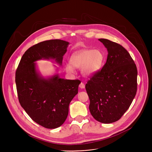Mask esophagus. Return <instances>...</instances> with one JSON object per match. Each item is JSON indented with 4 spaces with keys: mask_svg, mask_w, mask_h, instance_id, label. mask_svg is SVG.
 <instances>
[{
    "mask_svg": "<svg viewBox=\"0 0 152 152\" xmlns=\"http://www.w3.org/2000/svg\"><path fill=\"white\" fill-rule=\"evenodd\" d=\"M79 87H80V88H81V89H83V88H85V85H84V83H83V82H81V83H80V85H79Z\"/></svg>",
    "mask_w": 152,
    "mask_h": 152,
    "instance_id": "34e87169",
    "label": "esophagus"
}]
</instances>
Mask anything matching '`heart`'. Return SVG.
<instances>
[{
  "label": "heart",
  "mask_w": 152,
  "mask_h": 152,
  "mask_svg": "<svg viewBox=\"0 0 152 152\" xmlns=\"http://www.w3.org/2000/svg\"><path fill=\"white\" fill-rule=\"evenodd\" d=\"M105 56L100 50L83 49L73 53L70 62L66 64V70L69 73H74L75 68L82 69V74L86 77L97 75L102 68Z\"/></svg>",
  "instance_id": "obj_1"
}]
</instances>
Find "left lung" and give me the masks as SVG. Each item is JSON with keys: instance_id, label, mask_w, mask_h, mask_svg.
Masks as SVG:
<instances>
[{"instance_id": "1", "label": "left lung", "mask_w": 152, "mask_h": 152, "mask_svg": "<svg viewBox=\"0 0 152 152\" xmlns=\"http://www.w3.org/2000/svg\"><path fill=\"white\" fill-rule=\"evenodd\" d=\"M107 49L106 62L85 85L92 116L98 121L118 120L131 106L137 90V69L129 52L109 39H99Z\"/></svg>"}]
</instances>
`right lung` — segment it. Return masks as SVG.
Returning a JSON list of instances; mask_svg holds the SVG:
<instances>
[{"label":"right lung","mask_w":152,"mask_h":152,"mask_svg":"<svg viewBox=\"0 0 152 152\" xmlns=\"http://www.w3.org/2000/svg\"><path fill=\"white\" fill-rule=\"evenodd\" d=\"M69 45L61 39L39 42L25 52L16 70L15 83L21 107L35 122L48 129L57 128L66 121L70 103L78 93L80 80L60 78L58 69L55 75L43 76L36 62L50 59L62 66Z\"/></svg>","instance_id":"1"}]
</instances>
